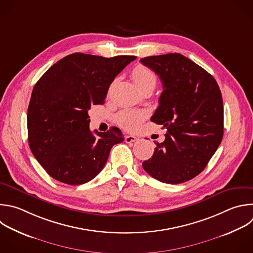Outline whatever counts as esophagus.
Here are the masks:
<instances>
[{
	"label": "esophagus",
	"mask_w": 253,
	"mask_h": 253,
	"mask_svg": "<svg viewBox=\"0 0 253 253\" xmlns=\"http://www.w3.org/2000/svg\"><path fill=\"white\" fill-rule=\"evenodd\" d=\"M138 140H139V138L136 137V136H134V135H127V136L125 137L126 143H133V142H136V141H138Z\"/></svg>",
	"instance_id": "esophagus-1"
}]
</instances>
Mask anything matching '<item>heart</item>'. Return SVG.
Returning a JSON list of instances; mask_svg holds the SVG:
<instances>
[{"label": "heart", "instance_id": "heart-1", "mask_svg": "<svg viewBox=\"0 0 253 253\" xmlns=\"http://www.w3.org/2000/svg\"><path fill=\"white\" fill-rule=\"evenodd\" d=\"M131 78L136 86L142 91L145 88H154L157 83L155 73L147 66L139 64L135 66L131 72ZM147 114L144 111L136 109H124L116 117L117 123L127 131L136 130L140 124L146 119Z\"/></svg>", "mask_w": 253, "mask_h": 253}]
</instances>
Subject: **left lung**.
<instances>
[{"mask_svg":"<svg viewBox=\"0 0 253 253\" xmlns=\"http://www.w3.org/2000/svg\"><path fill=\"white\" fill-rule=\"evenodd\" d=\"M159 75L163 92L151 121L167 129L144 170L166 184H181L204 171L223 136V104L215 79L180 53L141 58Z\"/></svg>","mask_w":253,"mask_h":253,"instance_id":"8db88e82","label":"left lung"}]
</instances>
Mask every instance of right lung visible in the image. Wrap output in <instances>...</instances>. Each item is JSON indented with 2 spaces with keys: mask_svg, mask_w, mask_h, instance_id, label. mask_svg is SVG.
Instances as JSON below:
<instances>
[{
  "mask_svg": "<svg viewBox=\"0 0 253 253\" xmlns=\"http://www.w3.org/2000/svg\"><path fill=\"white\" fill-rule=\"evenodd\" d=\"M137 57H102L75 52L58 60L39 79L28 108L29 145L54 180L82 185L104 168L111 148L124 140L117 127L89 129L88 110L103 104L110 84Z\"/></svg>",
  "mask_w": 253,
  "mask_h": 253,
  "instance_id": "right-lung-1",
  "label": "right lung"
}]
</instances>
